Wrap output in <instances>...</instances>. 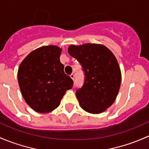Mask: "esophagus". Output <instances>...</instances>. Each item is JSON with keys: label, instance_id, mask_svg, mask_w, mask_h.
<instances>
[{"label": "esophagus", "instance_id": "1", "mask_svg": "<svg viewBox=\"0 0 149 149\" xmlns=\"http://www.w3.org/2000/svg\"><path fill=\"white\" fill-rule=\"evenodd\" d=\"M70 77H71L72 79L74 80V74H70Z\"/></svg>", "mask_w": 149, "mask_h": 149}]
</instances>
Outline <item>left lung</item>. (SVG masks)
<instances>
[{
  "label": "left lung",
  "mask_w": 149,
  "mask_h": 149,
  "mask_svg": "<svg viewBox=\"0 0 149 149\" xmlns=\"http://www.w3.org/2000/svg\"><path fill=\"white\" fill-rule=\"evenodd\" d=\"M68 52L85 73L84 85L76 91L81 108L93 114L105 111L116 100L120 86V69L116 56L105 46L90 43L70 46Z\"/></svg>",
  "instance_id": "left-lung-1"
}]
</instances>
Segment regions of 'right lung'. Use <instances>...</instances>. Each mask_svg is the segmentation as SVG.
I'll return each instance as SVG.
<instances>
[{"label":"right lung","instance_id":"1","mask_svg":"<svg viewBox=\"0 0 149 149\" xmlns=\"http://www.w3.org/2000/svg\"><path fill=\"white\" fill-rule=\"evenodd\" d=\"M57 46L41 47L31 52L18 70L21 94L29 106L40 113H47L59 105L73 80L64 72Z\"/></svg>","mask_w":149,"mask_h":149}]
</instances>
